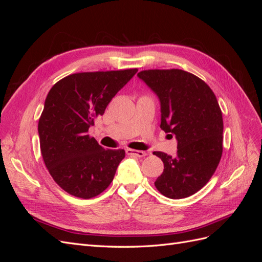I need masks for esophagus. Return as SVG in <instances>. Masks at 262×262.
I'll use <instances>...</instances> for the list:
<instances>
[{
    "instance_id": "34e87169",
    "label": "esophagus",
    "mask_w": 262,
    "mask_h": 262,
    "mask_svg": "<svg viewBox=\"0 0 262 262\" xmlns=\"http://www.w3.org/2000/svg\"><path fill=\"white\" fill-rule=\"evenodd\" d=\"M126 155L130 156H136V157H144L146 156V153L143 152V150H137V149H132V148H126L125 149Z\"/></svg>"
}]
</instances>
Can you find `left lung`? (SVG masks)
<instances>
[{"label": "left lung", "mask_w": 262, "mask_h": 262, "mask_svg": "<svg viewBox=\"0 0 262 262\" xmlns=\"http://www.w3.org/2000/svg\"><path fill=\"white\" fill-rule=\"evenodd\" d=\"M161 102V129L177 140V153L153 154L164 163L155 187L170 199H182L207 185L223 152V118L215 95L186 71L146 70L138 73Z\"/></svg>", "instance_id": "obj_1"}]
</instances>
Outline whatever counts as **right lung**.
Instances as JSON below:
<instances>
[{
	"label": "right lung",
	"mask_w": 262,
	"mask_h": 262,
	"mask_svg": "<svg viewBox=\"0 0 262 262\" xmlns=\"http://www.w3.org/2000/svg\"><path fill=\"white\" fill-rule=\"evenodd\" d=\"M138 69L69 75L55 83L38 123L46 167L57 184L82 199H91L112 184L123 149H105L89 136L116 94Z\"/></svg>",
	"instance_id": "right-lung-1"
}]
</instances>
